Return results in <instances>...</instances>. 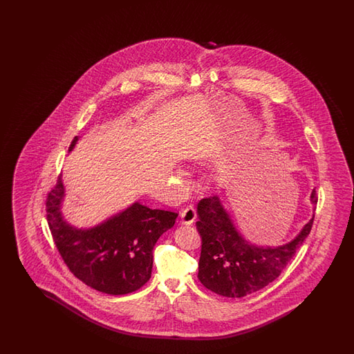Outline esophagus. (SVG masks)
<instances>
[{"mask_svg":"<svg viewBox=\"0 0 354 354\" xmlns=\"http://www.w3.org/2000/svg\"><path fill=\"white\" fill-rule=\"evenodd\" d=\"M196 218V210L194 206H188L186 209L180 211V220L182 224L185 225H191Z\"/></svg>","mask_w":354,"mask_h":354,"instance_id":"34e87169","label":"esophagus"}]
</instances>
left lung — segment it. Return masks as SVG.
<instances>
[{
    "mask_svg": "<svg viewBox=\"0 0 354 354\" xmlns=\"http://www.w3.org/2000/svg\"><path fill=\"white\" fill-rule=\"evenodd\" d=\"M311 201L317 203L315 188ZM197 230L201 256L197 277L203 286L226 297H243L270 285L279 277L306 239L314 218L294 241L282 247L262 248L245 241L233 225L216 196L197 205Z\"/></svg>",
    "mask_w": 354,
    "mask_h": 354,
    "instance_id": "left-lung-1",
    "label": "left lung"
}]
</instances>
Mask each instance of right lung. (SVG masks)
I'll use <instances>...</instances> for the list:
<instances>
[{
    "mask_svg": "<svg viewBox=\"0 0 354 354\" xmlns=\"http://www.w3.org/2000/svg\"><path fill=\"white\" fill-rule=\"evenodd\" d=\"M77 136L69 147L73 148ZM63 183L46 198V220L54 244L68 270L87 286L109 295H127L144 286L151 276L153 248L174 225V211L149 209L136 203L90 230H77L60 216Z\"/></svg>",
    "mask_w": 354,
    "mask_h": 354,
    "instance_id": "1",
    "label": "right lung"
}]
</instances>
